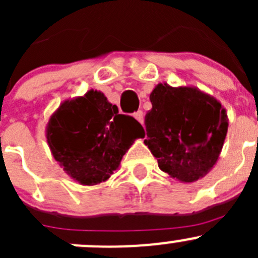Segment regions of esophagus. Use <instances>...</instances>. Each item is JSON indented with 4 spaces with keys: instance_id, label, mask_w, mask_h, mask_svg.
Instances as JSON below:
<instances>
[{
    "instance_id": "34e87169",
    "label": "esophagus",
    "mask_w": 258,
    "mask_h": 258,
    "mask_svg": "<svg viewBox=\"0 0 258 258\" xmlns=\"http://www.w3.org/2000/svg\"><path fill=\"white\" fill-rule=\"evenodd\" d=\"M134 117L137 119V121L140 122V123L144 124V122H145V114H144V112H142V111H137V112H135V113H134Z\"/></svg>"
}]
</instances>
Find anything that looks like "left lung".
I'll use <instances>...</instances> for the list:
<instances>
[{
	"instance_id": "left-lung-1",
	"label": "left lung",
	"mask_w": 258,
	"mask_h": 258,
	"mask_svg": "<svg viewBox=\"0 0 258 258\" xmlns=\"http://www.w3.org/2000/svg\"><path fill=\"white\" fill-rule=\"evenodd\" d=\"M145 145L161 171L179 182L205 177L225 144L228 117L220 101L195 86L158 83L150 95Z\"/></svg>"
}]
</instances>
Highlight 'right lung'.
<instances>
[{"mask_svg":"<svg viewBox=\"0 0 258 258\" xmlns=\"http://www.w3.org/2000/svg\"><path fill=\"white\" fill-rule=\"evenodd\" d=\"M144 134L140 122L119 114L117 106L97 90L63 101L46 126L53 158L82 186L107 181L135 140Z\"/></svg>","mask_w":258,"mask_h":258,"instance_id":"1","label":"right lung"}]
</instances>
